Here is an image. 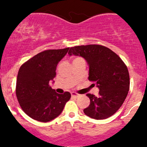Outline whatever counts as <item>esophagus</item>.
<instances>
[{
	"instance_id": "34e87169",
	"label": "esophagus",
	"mask_w": 147,
	"mask_h": 147,
	"mask_svg": "<svg viewBox=\"0 0 147 147\" xmlns=\"http://www.w3.org/2000/svg\"><path fill=\"white\" fill-rule=\"evenodd\" d=\"M71 95H72V97H75V98H78V97H80V94H77L75 92H72L71 93Z\"/></svg>"
}]
</instances>
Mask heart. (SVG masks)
<instances>
[{"instance_id":"obj_1","label":"heart","mask_w":147,"mask_h":147,"mask_svg":"<svg viewBox=\"0 0 147 147\" xmlns=\"http://www.w3.org/2000/svg\"><path fill=\"white\" fill-rule=\"evenodd\" d=\"M75 59H78V58H75Z\"/></svg>"}]
</instances>
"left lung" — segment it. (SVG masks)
Returning a JSON list of instances; mask_svg holds the SVG:
<instances>
[{"label": "left lung", "instance_id": "left-lung-1", "mask_svg": "<svg viewBox=\"0 0 147 147\" xmlns=\"http://www.w3.org/2000/svg\"><path fill=\"white\" fill-rule=\"evenodd\" d=\"M69 56H80L89 66V80L99 88V95L87 94L90 104L84 109L87 116L105 119L121 107L129 90V75L119 56L100 45L75 46L69 48Z\"/></svg>", "mask_w": 147, "mask_h": 147}]
</instances>
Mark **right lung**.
Wrapping results in <instances>:
<instances>
[{
  "label": "right lung",
  "mask_w": 147,
  "mask_h": 147,
  "mask_svg": "<svg viewBox=\"0 0 147 147\" xmlns=\"http://www.w3.org/2000/svg\"><path fill=\"white\" fill-rule=\"evenodd\" d=\"M69 47L38 53L20 67L16 82V96L22 109L32 119L47 122L63 112L70 99L68 92L58 94L50 87L59 62Z\"/></svg>",
  "instance_id": "obj_1"
}]
</instances>
